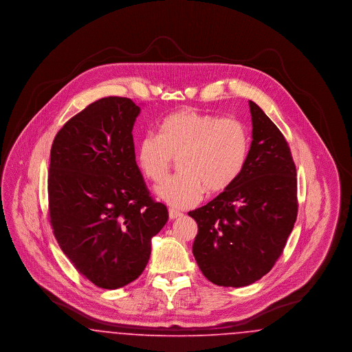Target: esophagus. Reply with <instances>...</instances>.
<instances>
[{"mask_svg": "<svg viewBox=\"0 0 352 352\" xmlns=\"http://www.w3.org/2000/svg\"><path fill=\"white\" fill-rule=\"evenodd\" d=\"M168 217H170V219L181 218V217H182V212H179V211L174 210V208H170V210H168Z\"/></svg>", "mask_w": 352, "mask_h": 352, "instance_id": "34e87169", "label": "esophagus"}]
</instances>
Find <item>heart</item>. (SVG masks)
Instances as JSON below:
<instances>
[{"mask_svg": "<svg viewBox=\"0 0 352 352\" xmlns=\"http://www.w3.org/2000/svg\"><path fill=\"white\" fill-rule=\"evenodd\" d=\"M248 153L250 135L241 121L187 108L165 118L160 135L146 134L140 141L137 162L149 181L160 184L178 160L179 173L157 192L170 206L184 208L201 201L206 190L217 194L234 184Z\"/></svg>", "mask_w": 352, "mask_h": 352, "instance_id": "1", "label": "heart"}]
</instances>
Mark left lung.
<instances>
[{"label":"left lung","instance_id":"obj_1","mask_svg":"<svg viewBox=\"0 0 352 352\" xmlns=\"http://www.w3.org/2000/svg\"><path fill=\"white\" fill-rule=\"evenodd\" d=\"M252 142L240 177L206 206L190 211L198 234L192 253L204 277L241 287L265 276L293 231L297 173L284 134L250 101Z\"/></svg>","mask_w":352,"mask_h":352}]
</instances>
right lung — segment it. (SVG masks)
Instances as JSON below:
<instances>
[{
  "label": "right lung",
  "mask_w": 352,
  "mask_h": 352,
  "mask_svg": "<svg viewBox=\"0 0 352 352\" xmlns=\"http://www.w3.org/2000/svg\"><path fill=\"white\" fill-rule=\"evenodd\" d=\"M140 111L128 98H102L69 118L51 146L54 236L76 270L102 289L138 278L151 237L168 219L135 164L132 131Z\"/></svg>",
  "instance_id": "right-lung-1"
}]
</instances>
